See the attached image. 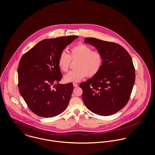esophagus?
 <instances>
[{"instance_id":"obj_1","label":"esophagus","mask_w":155,"mask_h":155,"mask_svg":"<svg viewBox=\"0 0 155 155\" xmlns=\"http://www.w3.org/2000/svg\"><path fill=\"white\" fill-rule=\"evenodd\" d=\"M73 87H75V88H76V87H78L79 86V85H78V84H76V83H73Z\"/></svg>"}]
</instances>
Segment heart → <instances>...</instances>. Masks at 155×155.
Wrapping results in <instances>:
<instances>
[{"mask_svg": "<svg viewBox=\"0 0 155 155\" xmlns=\"http://www.w3.org/2000/svg\"><path fill=\"white\" fill-rule=\"evenodd\" d=\"M71 60H77L75 70L70 71L64 76L66 82H78L85 76L92 77L96 75L101 68L103 63L102 54L85 44L76 45L69 52H62L58 58V66L64 72L68 71Z\"/></svg>", "mask_w": 155, "mask_h": 155, "instance_id": "b5f03b06", "label": "heart"}]
</instances>
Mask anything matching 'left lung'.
<instances>
[{
	"label": "left lung",
	"mask_w": 155,
	"mask_h": 155,
	"mask_svg": "<svg viewBox=\"0 0 155 155\" xmlns=\"http://www.w3.org/2000/svg\"><path fill=\"white\" fill-rule=\"evenodd\" d=\"M103 57L100 71L81 84L82 99L89 110L110 116L123 109L129 101L135 79L132 58L120 45L96 38L85 39Z\"/></svg>",
	"instance_id": "obj_1"
}]
</instances>
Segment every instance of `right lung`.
Instances as JSON below:
<instances>
[{"label":"right lung","mask_w":155,"mask_h":155,"mask_svg":"<svg viewBox=\"0 0 155 155\" xmlns=\"http://www.w3.org/2000/svg\"><path fill=\"white\" fill-rule=\"evenodd\" d=\"M78 36L45 39L21 58L18 67V88L29 109L44 117L56 116L66 109L72 83H58L63 78L58 66L60 54Z\"/></svg>","instance_id":"right-lung-1"}]
</instances>
